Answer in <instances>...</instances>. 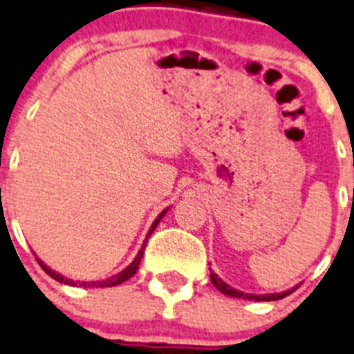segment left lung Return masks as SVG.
Masks as SVG:
<instances>
[{
  "label": "left lung",
  "instance_id": "left-lung-1",
  "mask_svg": "<svg viewBox=\"0 0 354 354\" xmlns=\"http://www.w3.org/2000/svg\"><path fill=\"white\" fill-rule=\"evenodd\" d=\"M211 283H213L214 286H216L220 292L223 293V295H229V297H236V299H248V300H257V302H269V300H279V299H285V297H288L290 293L295 292L297 288H299V285L293 286L292 290H286V292L283 293H272V295H252V293H243L239 292V290H234L230 288L227 283H223L220 277L216 276V274L211 270Z\"/></svg>",
  "mask_w": 354,
  "mask_h": 354
}]
</instances>
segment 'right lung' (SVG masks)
I'll return each mask as SVG.
<instances>
[{
    "mask_svg": "<svg viewBox=\"0 0 354 354\" xmlns=\"http://www.w3.org/2000/svg\"><path fill=\"white\" fill-rule=\"evenodd\" d=\"M164 213H166V211H162V213L158 214V218H157V220H155V222H153V225H151L150 232H148V237H150V234L153 232V229H155V227H157V223L160 222V218L164 216ZM145 246H147V241H145L143 248H141V250H140V253H138V257H136V259H134V262H132L131 266L127 267V269H124V270H122L120 274H117V276H111L110 279H104V281H95V283H82V286H99V288H104V286H115V285H120V283L127 281L129 277H132V276H134V274H136L138 267H140V262H141V259H143ZM36 260H38V259H36ZM38 263H39V266H41V269L45 270V272L48 274V276H50V277H54L55 281H59V283H64V285H77V283H73L71 279H66V277H62L61 274H57V272H54V270H52V269H48V267L45 266V263H43V262H39V260H38ZM78 285H80V283H78Z\"/></svg>",
    "mask_w": 354,
    "mask_h": 354,
    "instance_id": "add662e5",
    "label": "right lung"
}]
</instances>
